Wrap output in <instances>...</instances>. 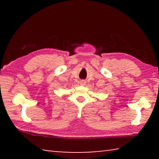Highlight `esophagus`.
I'll list each match as a JSON object with an SVG mask.
<instances>
[{
  "label": "esophagus",
  "mask_w": 159,
  "mask_h": 159,
  "mask_svg": "<svg viewBox=\"0 0 159 159\" xmlns=\"http://www.w3.org/2000/svg\"><path fill=\"white\" fill-rule=\"evenodd\" d=\"M85 84H86V81H85V80H80V85H85Z\"/></svg>",
  "instance_id": "esophagus-1"
}]
</instances>
